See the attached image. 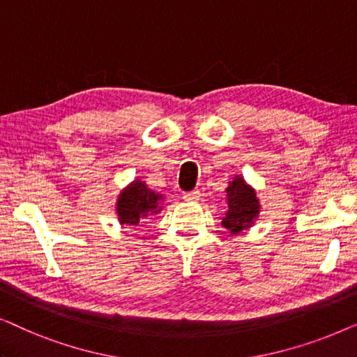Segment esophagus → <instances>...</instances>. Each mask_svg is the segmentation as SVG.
<instances>
[{
  "label": "esophagus",
  "mask_w": 357,
  "mask_h": 357,
  "mask_svg": "<svg viewBox=\"0 0 357 357\" xmlns=\"http://www.w3.org/2000/svg\"><path fill=\"white\" fill-rule=\"evenodd\" d=\"M199 197H202V195H199L198 190H193V192H187V193H183V197H182V198L185 199V202H198Z\"/></svg>",
  "instance_id": "esophagus-1"
}]
</instances>
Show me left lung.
<instances>
[{"label":"left lung","instance_id":"obj_1","mask_svg":"<svg viewBox=\"0 0 357 357\" xmlns=\"http://www.w3.org/2000/svg\"><path fill=\"white\" fill-rule=\"evenodd\" d=\"M227 211L222 216V227H226L232 236L241 234L243 229L252 227L260 214V199L252 185L243 180L242 175H236L226 188Z\"/></svg>","mask_w":357,"mask_h":357}]
</instances>
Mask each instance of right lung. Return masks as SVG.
Instances as JSON below:
<instances>
[{"instance_id":"add662e5","label":"right lung","mask_w":357,"mask_h":357,"mask_svg":"<svg viewBox=\"0 0 357 357\" xmlns=\"http://www.w3.org/2000/svg\"><path fill=\"white\" fill-rule=\"evenodd\" d=\"M162 202L164 195L155 193L144 182L136 178L120 192L119 198H116L115 211L120 224L138 226L148 216L162 211V206H160Z\"/></svg>"}]
</instances>
